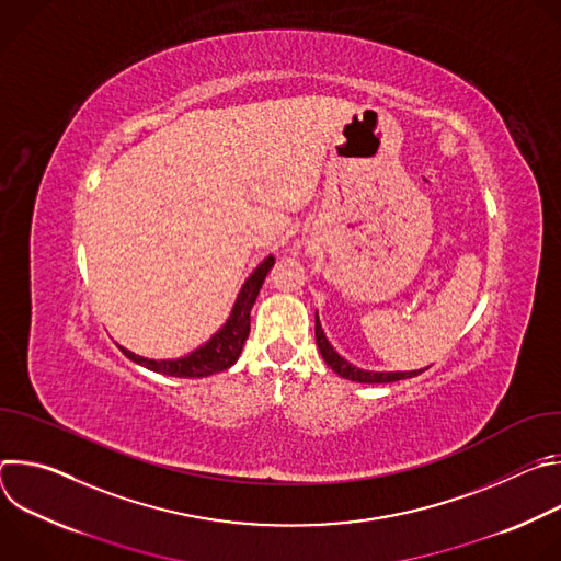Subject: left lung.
<instances>
[{
	"instance_id": "8db88e82",
	"label": "left lung",
	"mask_w": 561,
	"mask_h": 561,
	"mask_svg": "<svg viewBox=\"0 0 561 561\" xmlns=\"http://www.w3.org/2000/svg\"><path fill=\"white\" fill-rule=\"evenodd\" d=\"M314 337H317V348L319 353H322L324 362L344 379H351V381H359V383H390V381H399V379H409V377H415L420 373H424L426 368L422 370H407V373H375V370H362L357 366H353L351 362H346L333 346L331 342L327 340L324 331H322V324H319V317L314 314Z\"/></svg>"
}]
</instances>
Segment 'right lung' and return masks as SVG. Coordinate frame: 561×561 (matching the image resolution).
<instances>
[{"label":"right lung","mask_w":561,"mask_h":561,"mask_svg":"<svg viewBox=\"0 0 561 561\" xmlns=\"http://www.w3.org/2000/svg\"><path fill=\"white\" fill-rule=\"evenodd\" d=\"M275 257L268 255L253 273L251 277L244 282L242 290H239L230 317L226 319V324L199 348H195L193 353H188L186 357L180 359H148V357H139L130 351H126L124 346L122 353L133 359L135 364L162 373L169 377H186V379H197V377H208L213 373H221L226 368H230L239 355H242V348L249 340L251 333V308L260 295V288L268 275V271L273 268Z\"/></svg>","instance_id":"right-lung-1"}]
</instances>
